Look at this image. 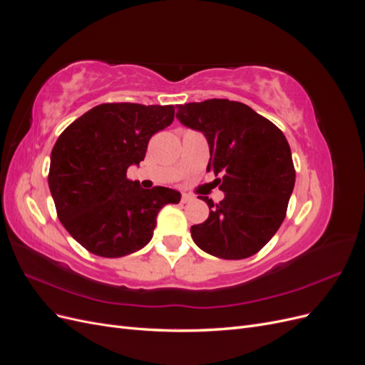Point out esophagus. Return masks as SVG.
I'll list each match as a JSON object with an SVG mask.
<instances>
[{
  "instance_id": "1",
  "label": "esophagus",
  "mask_w": 365,
  "mask_h": 365,
  "mask_svg": "<svg viewBox=\"0 0 365 365\" xmlns=\"http://www.w3.org/2000/svg\"><path fill=\"white\" fill-rule=\"evenodd\" d=\"M190 201H193V196L192 195H189V193H182L181 195V202H190Z\"/></svg>"
}]
</instances>
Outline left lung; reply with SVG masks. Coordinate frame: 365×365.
Segmentation results:
<instances>
[{
	"label": "left lung",
	"instance_id": "obj_1",
	"mask_svg": "<svg viewBox=\"0 0 365 365\" xmlns=\"http://www.w3.org/2000/svg\"><path fill=\"white\" fill-rule=\"evenodd\" d=\"M182 125L208 141L220 202L201 196L212 210L190 228L195 244L219 259L239 260L259 252L277 233L295 184L291 148L283 132L248 105L210 98L176 105Z\"/></svg>",
	"mask_w": 365,
	"mask_h": 365
}]
</instances>
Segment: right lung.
Instances as JSON below:
<instances>
[{"mask_svg": "<svg viewBox=\"0 0 365 365\" xmlns=\"http://www.w3.org/2000/svg\"><path fill=\"white\" fill-rule=\"evenodd\" d=\"M173 117V105L102 103L59 135L48 187L62 225L85 250L108 259L135 252L152 239L160 210L180 202V192L141 189L126 176Z\"/></svg>", "mask_w": 365, "mask_h": 365, "instance_id": "obj_1", "label": "right lung"}]
</instances>
